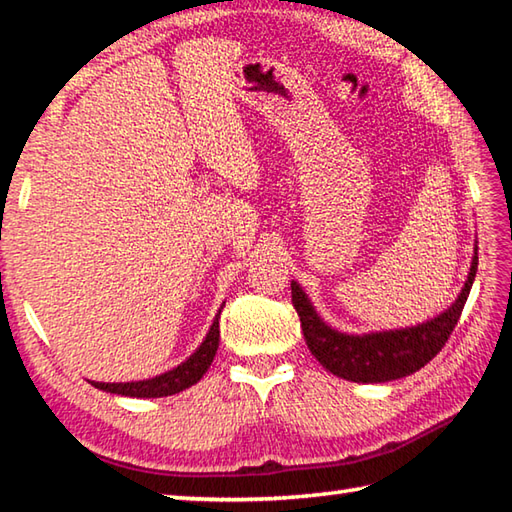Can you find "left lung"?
I'll return each instance as SVG.
<instances>
[{
	"label": "left lung",
	"mask_w": 512,
	"mask_h": 512,
	"mask_svg": "<svg viewBox=\"0 0 512 512\" xmlns=\"http://www.w3.org/2000/svg\"><path fill=\"white\" fill-rule=\"evenodd\" d=\"M476 264H479V255L474 253L465 287L454 305L440 316L415 327L388 329V332H372L363 336L343 334L320 320L298 282H291V302L300 316L307 348L323 363V368L336 377L357 381V384H381V381L413 375L443 350L449 334L454 332L458 318H461L465 300L470 296Z\"/></svg>",
	"instance_id": "obj_1"
}]
</instances>
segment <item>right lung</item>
<instances>
[{
  "label": "right lung",
  "mask_w": 512,
  "mask_h": 512,
  "mask_svg": "<svg viewBox=\"0 0 512 512\" xmlns=\"http://www.w3.org/2000/svg\"><path fill=\"white\" fill-rule=\"evenodd\" d=\"M219 314H216L214 323L207 332L205 341L201 343L192 357L187 361L180 363L178 368H173L169 372H162V375L153 377V379H144V381H124V384H106V381H90L94 388L106 393H115V395H126V397H167V395H176L185 388L194 386L196 381H201V377L207 372V368L212 366L214 354L219 350Z\"/></svg>",
  "instance_id": "obj_1"
}]
</instances>
